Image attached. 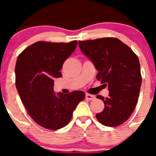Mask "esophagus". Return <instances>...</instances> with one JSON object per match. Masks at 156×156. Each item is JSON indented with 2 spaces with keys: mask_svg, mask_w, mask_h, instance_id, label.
<instances>
[{
  "mask_svg": "<svg viewBox=\"0 0 156 156\" xmlns=\"http://www.w3.org/2000/svg\"><path fill=\"white\" fill-rule=\"evenodd\" d=\"M86 99L88 100H94L95 99V95H90V94H86Z\"/></svg>",
  "mask_w": 156,
  "mask_h": 156,
  "instance_id": "1",
  "label": "esophagus"
}]
</instances>
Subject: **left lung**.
<instances>
[{
	"mask_svg": "<svg viewBox=\"0 0 156 156\" xmlns=\"http://www.w3.org/2000/svg\"><path fill=\"white\" fill-rule=\"evenodd\" d=\"M78 45L99 71L98 80L109 90L108 97L97 95L104 101V108L96 118L105 126H120L128 120L138 103L142 84L138 56L116 38L79 41Z\"/></svg>",
	"mask_w": 156,
	"mask_h": 156,
	"instance_id": "obj_1",
	"label": "left lung"
}]
</instances>
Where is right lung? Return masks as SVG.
Returning a JSON list of instances; mask_svg holds the SVG:
<instances>
[{
  "label": "right lung",
  "instance_id": "right-lung-1",
  "mask_svg": "<svg viewBox=\"0 0 156 156\" xmlns=\"http://www.w3.org/2000/svg\"><path fill=\"white\" fill-rule=\"evenodd\" d=\"M69 43L39 41L19 54L15 66V85L28 114L44 128L56 130L70 121L85 93L74 90L63 95L54 93V78H61L60 70L77 47Z\"/></svg>",
  "mask_w": 156,
  "mask_h": 156
}]
</instances>
